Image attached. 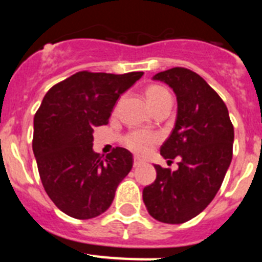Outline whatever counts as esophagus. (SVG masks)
<instances>
[{"label": "esophagus", "instance_id": "34e87169", "mask_svg": "<svg viewBox=\"0 0 262 262\" xmlns=\"http://www.w3.org/2000/svg\"><path fill=\"white\" fill-rule=\"evenodd\" d=\"M143 161L140 159H139V157H134V166H138V165H140V164H142Z\"/></svg>", "mask_w": 262, "mask_h": 262}]
</instances>
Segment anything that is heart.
I'll list each match as a JSON object with an SVG mask.
<instances>
[{
	"label": "heart",
	"instance_id": "obj_1",
	"mask_svg": "<svg viewBox=\"0 0 262 262\" xmlns=\"http://www.w3.org/2000/svg\"><path fill=\"white\" fill-rule=\"evenodd\" d=\"M145 97H147V101L149 103V106L154 110L157 106L161 105L165 99L170 98V94H169V92L165 88L159 86V85H149L145 89ZM156 142L157 136L154 133L140 131V129H138V131H131L123 139L124 145L138 155L147 154L149 151V148Z\"/></svg>",
	"mask_w": 262,
	"mask_h": 262
}]
</instances>
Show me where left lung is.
<instances>
[{
  "mask_svg": "<svg viewBox=\"0 0 262 262\" xmlns=\"http://www.w3.org/2000/svg\"><path fill=\"white\" fill-rule=\"evenodd\" d=\"M154 80L177 97L174 128L160 154L180 163L174 172L155 165L156 180L143 189V201L156 221L180 224L202 212L221 189L232 160L233 126L223 99L195 72L176 67Z\"/></svg>",
  "mask_w": 262,
  "mask_h": 262,
  "instance_id": "obj_1",
  "label": "left lung"
}]
</instances>
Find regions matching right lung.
Instances as JSON below:
<instances>
[{
	"instance_id": "add662e5",
	"label": "right lung",
	"mask_w": 262,
	"mask_h": 262,
	"mask_svg": "<svg viewBox=\"0 0 262 262\" xmlns=\"http://www.w3.org/2000/svg\"><path fill=\"white\" fill-rule=\"evenodd\" d=\"M143 72L124 75L77 72L53 85L34 117L32 151L46 193L64 214L92 219L110 207L133 154L117 147L102 157L93 151L94 127L107 124L120 94Z\"/></svg>"
}]
</instances>
